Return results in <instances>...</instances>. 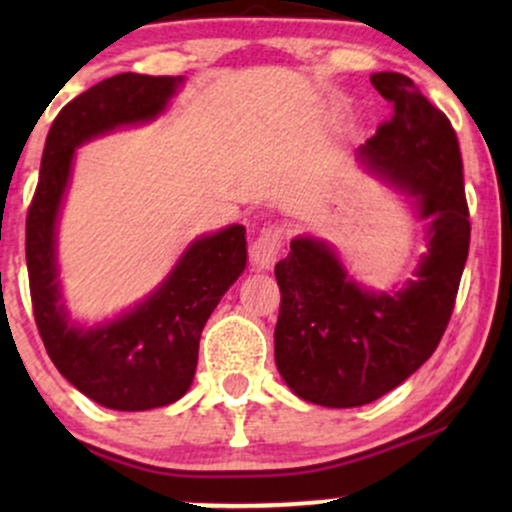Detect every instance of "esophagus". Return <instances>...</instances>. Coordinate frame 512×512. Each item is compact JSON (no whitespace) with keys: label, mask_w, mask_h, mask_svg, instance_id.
<instances>
[{"label":"esophagus","mask_w":512,"mask_h":512,"mask_svg":"<svg viewBox=\"0 0 512 512\" xmlns=\"http://www.w3.org/2000/svg\"><path fill=\"white\" fill-rule=\"evenodd\" d=\"M281 228L279 226H267L262 228L260 236L255 238V243L250 245V260L257 269H272L276 257L281 252Z\"/></svg>","instance_id":"obj_1"}]
</instances>
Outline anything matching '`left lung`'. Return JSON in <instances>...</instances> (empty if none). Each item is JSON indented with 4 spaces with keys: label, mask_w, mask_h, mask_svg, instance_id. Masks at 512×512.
Wrapping results in <instances>:
<instances>
[{
    "label": "left lung",
    "mask_w": 512,
    "mask_h": 512,
    "mask_svg": "<svg viewBox=\"0 0 512 512\" xmlns=\"http://www.w3.org/2000/svg\"><path fill=\"white\" fill-rule=\"evenodd\" d=\"M370 84L392 103V120L358 146V163L414 202L428 221L426 252L402 289H366L337 248L315 236L291 240L276 262L281 289L274 361L293 395L320 407L375 402L431 358L455 305L469 252L462 156L450 120L409 76L380 72Z\"/></svg>",
    "instance_id": "1"
}]
</instances>
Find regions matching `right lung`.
<instances>
[{"label": "right lung", "mask_w": 512, "mask_h": 512, "mask_svg": "<svg viewBox=\"0 0 512 512\" xmlns=\"http://www.w3.org/2000/svg\"><path fill=\"white\" fill-rule=\"evenodd\" d=\"M182 81V76L117 74L64 105L45 139L26 219L33 315L48 356L76 390L117 411L166 407L190 390L204 325L248 262L245 226L233 223L192 240L144 301L110 320L81 325L62 298L57 221L76 149L120 127L154 122Z\"/></svg>", "instance_id": "right-lung-1"}]
</instances>
